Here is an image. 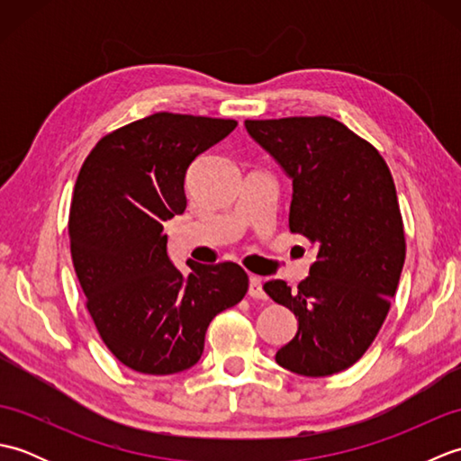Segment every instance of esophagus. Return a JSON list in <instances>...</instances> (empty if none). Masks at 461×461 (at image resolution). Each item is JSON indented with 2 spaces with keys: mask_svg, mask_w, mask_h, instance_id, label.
Wrapping results in <instances>:
<instances>
[{
  "mask_svg": "<svg viewBox=\"0 0 461 461\" xmlns=\"http://www.w3.org/2000/svg\"><path fill=\"white\" fill-rule=\"evenodd\" d=\"M248 295L251 299H266V291H263V281L258 276H251L249 277V289H248Z\"/></svg>",
  "mask_w": 461,
  "mask_h": 461,
  "instance_id": "esophagus-1",
  "label": "esophagus"
}]
</instances>
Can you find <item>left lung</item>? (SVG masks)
<instances>
[{
    "mask_svg": "<svg viewBox=\"0 0 461 461\" xmlns=\"http://www.w3.org/2000/svg\"><path fill=\"white\" fill-rule=\"evenodd\" d=\"M293 180L289 230L317 249L297 289L267 281L295 312L297 335L276 355L301 376H330L365 355L390 311L406 240L396 185L380 152L330 116L246 121Z\"/></svg>",
    "mask_w": 461,
    "mask_h": 461,
    "instance_id": "obj_1",
    "label": "left lung"
}]
</instances>
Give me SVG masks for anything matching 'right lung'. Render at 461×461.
I'll return each instance as SVG.
<instances>
[{
    "label": "right lung",
    "instance_id": "1",
    "mask_svg": "<svg viewBox=\"0 0 461 461\" xmlns=\"http://www.w3.org/2000/svg\"><path fill=\"white\" fill-rule=\"evenodd\" d=\"M238 122L156 113L96 142L75 184L68 240L96 330L124 366L174 375L203 352L212 319L246 297L238 263H188L166 253L164 221L185 210V170Z\"/></svg>",
    "mask_w": 461,
    "mask_h": 461
}]
</instances>
